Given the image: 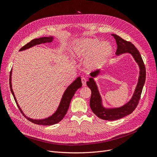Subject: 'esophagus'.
<instances>
[{"label":"esophagus","mask_w":157,"mask_h":157,"mask_svg":"<svg viewBox=\"0 0 157 157\" xmlns=\"http://www.w3.org/2000/svg\"><path fill=\"white\" fill-rule=\"evenodd\" d=\"M81 81H82V84H83V86H85L86 85V81H87V79L85 78H81Z\"/></svg>","instance_id":"esophagus-1"}]
</instances>
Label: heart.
<instances>
[{
    "instance_id": "obj_1",
    "label": "heart",
    "mask_w": 157,
    "mask_h": 157,
    "mask_svg": "<svg viewBox=\"0 0 157 157\" xmlns=\"http://www.w3.org/2000/svg\"><path fill=\"white\" fill-rule=\"evenodd\" d=\"M113 48L108 42L97 39H82L75 43L72 55L75 58L84 59L85 67L90 71L99 69L108 61Z\"/></svg>"
}]
</instances>
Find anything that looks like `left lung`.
I'll use <instances>...</instances> for the list:
<instances>
[{
	"mask_svg": "<svg viewBox=\"0 0 157 157\" xmlns=\"http://www.w3.org/2000/svg\"><path fill=\"white\" fill-rule=\"evenodd\" d=\"M111 36H113L116 40L117 44V49L116 53H115L116 55L113 57L114 59L122 55L130 54L137 63L139 71L137 83L132 96L125 104L120 107H117V108H108V107H105L103 104L102 98L100 94L97 82L95 80V78L101 75V69L92 72L90 74V78H88L86 85L92 91V95L90 101V108L98 118L108 121L122 118L134 111L139 101L146 79L145 66L142 57L137 49L133 44L123 39L118 35L111 34Z\"/></svg>",
	"mask_w": 157,
	"mask_h": 157,
	"instance_id": "1",
	"label": "left lung"
}]
</instances>
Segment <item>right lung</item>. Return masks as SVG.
Instances as JSON below:
<instances>
[{"label":"right lung","instance_id":"add662e5","mask_svg":"<svg viewBox=\"0 0 157 157\" xmlns=\"http://www.w3.org/2000/svg\"><path fill=\"white\" fill-rule=\"evenodd\" d=\"M54 39H55V37L52 36L34 39L32 40L30 43H27V44L23 46L20 49V52L26 50V49H29L33 46H35L37 44L52 43V42H53ZM12 70H13V69H11V72H10V86L11 92L14 97L15 102H16V104H17L18 108L20 110V111L21 112V113H23V116L25 117L28 120L30 121L32 123H35V124H37V125H52L56 124V123L60 122L64 118L66 113H67L70 103H71V101L72 100L74 95L75 94L76 92L77 91V90L82 86L81 77L79 76L75 80L73 81L72 83H71L67 86V88H66V90H65V92H63V94L62 95V98H61L59 106H58L56 110L55 111V113L52 115H51V116H49L48 118H44V119H40V120L32 119V118H30L27 117L26 115L24 114L22 109L20 108V107L17 102V100H16V97H15L14 92H13V88H12V77H11L12 76V72H13Z\"/></svg>","mask_w":157,"mask_h":157}]
</instances>
